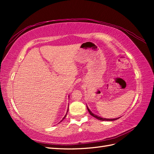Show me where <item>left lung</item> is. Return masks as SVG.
<instances>
[{"label":"left lung","mask_w":154,"mask_h":154,"mask_svg":"<svg viewBox=\"0 0 154 154\" xmlns=\"http://www.w3.org/2000/svg\"><path fill=\"white\" fill-rule=\"evenodd\" d=\"M87 110H88V111H89V114H91V115L93 116L94 118H96L97 119L99 120H102V121H113V120H116L117 119H120V117H119V118H116V119H104V118H102V117H100V116H99L96 115V114H94V113H93L91 111V110L89 109V107L87 106Z\"/></svg>","instance_id":"8db88e82"}]
</instances>
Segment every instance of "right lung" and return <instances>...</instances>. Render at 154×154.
I'll list each match as a JSON object with an SVG mask.
<instances>
[{"label":"right lung","instance_id":"add662e5","mask_svg":"<svg viewBox=\"0 0 154 154\" xmlns=\"http://www.w3.org/2000/svg\"><path fill=\"white\" fill-rule=\"evenodd\" d=\"M68 110H69V106H68V109H67V113H66V114H65V116L63 118V119H62L61 121H60V122H62V121H63V119H65V116H66V115H67V112H68ZM59 123H60V122H59Z\"/></svg>","mask_w":154,"mask_h":154}]
</instances>
